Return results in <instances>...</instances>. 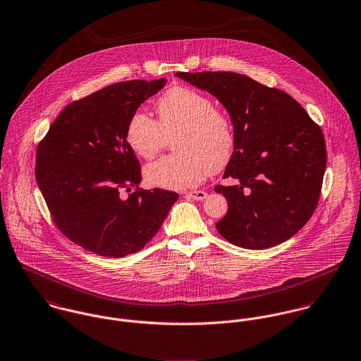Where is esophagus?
<instances>
[{
	"label": "esophagus",
	"instance_id": "esophagus-1",
	"mask_svg": "<svg viewBox=\"0 0 361 361\" xmlns=\"http://www.w3.org/2000/svg\"><path fill=\"white\" fill-rule=\"evenodd\" d=\"M187 197L191 200H203L207 197V194L204 191H191L187 194Z\"/></svg>",
	"mask_w": 361,
	"mask_h": 361
}]
</instances>
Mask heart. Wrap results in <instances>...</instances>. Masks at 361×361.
<instances>
[{"mask_svg": "<svg viewBox=\"0 0 361 361\" xmlns=\"http://www.w3.org/2000/svg\"><path fill=\"white\" fill-rule=\"evenodd\" d=\"M158 121L137 111L126 127L131 151L151 161L174 138L176 154L145 167L151 185L185 190L198 185L209 173L221 171L233 158L235 133L231 119L214 108L213 101L198 90L176 85L155 104Z\"/></svg>", "mask_w": 361, "mask_h": 361, "instance_id": "obj_1", "label": "heart"}]
</instances>
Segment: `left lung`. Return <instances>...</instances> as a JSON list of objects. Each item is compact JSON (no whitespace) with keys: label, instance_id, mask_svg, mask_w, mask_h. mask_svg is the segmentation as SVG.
<instances>
[{"label":"left lung","instance_id":"obj_1","mask_svg":"<svg viewBox=\"0 0 361 361\" xmlns=\"http://www.w3.org/2000/svg\"><path fill=\"white\" fill-rule=\"evenodd\" d=\"M228 111L235 147L216 185L228 202L216 228L245 249H267L293 237L313 216L326 164L320 127L289 94L233 72H178Z\"/></svg>","mask_w":361,"mask_h":361}]
</instances>
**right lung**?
<instances>
[{
	"label": "right lung",
	"instance_id": "1",
	"mask_svg": "<svg viewBox=\"0 0 361 361\" xmlns=\"http://www.w3.org/2000/svg\"><path fill=\"white\" fill-rule=\"evenodd\" d=\"M166 84L121 81L69 104L37 147L36 180L55 226L81 247L106 257L141 250L178 194L141 183L126 141L128 119ZM123 190L130 192L127 199Z\"/></svg>",
	"mask_w": 361,
	"mask_h": 361
}]
</instances>
